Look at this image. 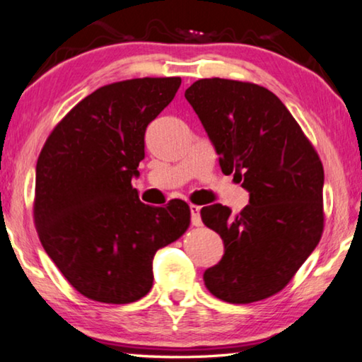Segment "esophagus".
<instances>
[{"instance_id":"esophagus-1","label":"esophagus","mask_w":362,"mask_h":362,"mask_svg":"<svg viewBox=\"0 0 362 362\" xmlns=\"http://www.w3.org/2000/svg\"><path fill=\"white\" fill-rule=\"evenodd\" d=\"M199 208L198 204H190V213H192V224L193 226H202V216H199Z\"/></svg>"}]
</instances>
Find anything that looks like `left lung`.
<instances>
[{"mask_svg":"<svg viewBox=\"0 0 362 362\" xmlns=\"http://www.w3.org/2000/svg\"><path fill=\"white\" fill-rule=\"evenodd\" d=\"M219 154L223 174L250 193L239 214L216 203L202 219L224 242L203 274L209 293L250 304L288 284L323 233V165L272 90L233 79H198L185 90Z\"/></svg>","mask_w":362,"mask_h":362,"instance_id":"left-lung-1","label":"left lung"}]
</instances>
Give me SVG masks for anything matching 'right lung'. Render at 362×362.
Returning <instances> with one entry per match:
<instances>
[{
  "mask_svg": "<svg viewBox=\"0 0 362 362\" xmlns=\"http://www.w3.org/2000/svg\"><path fill=\"white\" fill-rule=\"evenodd\" d=\"M180 83L138 78L102 86L64 115L40 151L37 233L47 255L88 299L129 304L146 296L156 252L190 226L185 202L149 206L132 185L146 128Z\"/></svg>",
  "mask_w": 362,
  "mask_h": 362,
  "instance_id": "right-lung-1",
  "label": "right lung"
}]
</instances>
